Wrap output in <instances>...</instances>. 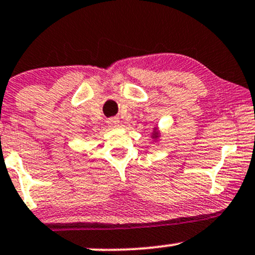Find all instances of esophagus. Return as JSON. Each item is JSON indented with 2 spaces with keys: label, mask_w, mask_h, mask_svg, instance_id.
Returning <instances> with one entry per match:
<instances>
[{
  "label": "esophagus",
  "mask_w": 255,
  "mask_h": 255,
  "mask_svg": "<svg viewBox=\"0 0 255 255\" xmlns=\"http://www.w3.org/2000/svg\"><path fill=\"white\" fill-rule=\"evenodd\" d=\"M108 123H109V126H110V127H117V126H119V120H117V119H110L108 121Z\"/></svg>",
  "instance_id": "esophagus-1"
}]
</instances>
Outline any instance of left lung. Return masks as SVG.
Wrapping results in <instances>:
<instances>
[{
  "label": "left lung",
  "instance_id": "1",
  "mask_svg": "<svg viewBox=\"0 0 255 255\" xmlns=\"http://www.w3.org/2000/svg\"><path fill=\"white\" fill-rule=\"evenodd\" d=\"M152 138H155V139L158 138V132H157V130H156V129H155V132L152 133Z\"/></svg>",
  "mask_w": 255,
  "mask_h": 255
}]
</instances>
